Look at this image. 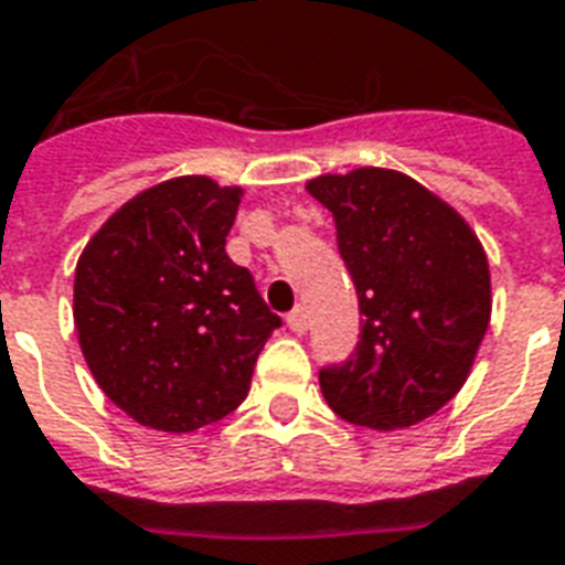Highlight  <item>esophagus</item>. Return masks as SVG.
Instances as JSON below:
<instances>
[{
	"label": "esophagus",
	"mask_w": 565,
	"mask_h": 565,
	"mask_svg": "<svg viewBox=\"0 0 565 565\" xmlns=\"http://www.w3.org/2000/svg\"><path fill=\"white\" fill-rule=\"evenodd\" d=\"M287 326H290V332H296V335H305L308 332V315H305V308L290 311L287 315Z\"/></svg>",
	"instance_id": "obj_1"
}]
</instances>
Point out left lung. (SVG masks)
Here are the masks:
<instances>
[{
  "label": "left lung",
  "instance_id": "1",
  "mask_svg": "<svg viewBox=\"0 0 565 565\" xmlns=\"http://www.w3.org/2000/svg\"><path fill=\"white\" fill-rule=\"evenodd\" d=\"M338 230L362 335L320 371L326 404L353 425L398 431L428 419L470 377L491 323V271L473 227L416 179L356 167L305 182Z\"/></svg>",
  "mask_w": 565,
  "mask_h": 565
}]
</instances>
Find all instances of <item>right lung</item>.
Wrapping results in <instances>:
<instances>
[{"label": "right lung", "mask_w": 565, "mask_h": 565, "mask_svg": "<svg viewBox=\"0 0 565 565\" xmlns=\"http://www.w3.org/2000/svg\"><path fill=\"white\" fill-rule=\"evenodd\" d=\"M242 194L209 177L158 182L116 209L77 260L83 359L146 428L188 434L236 411L281 326L224 250Z\"/></svg>", "instance_id": "add662e5"}]
</instances>
